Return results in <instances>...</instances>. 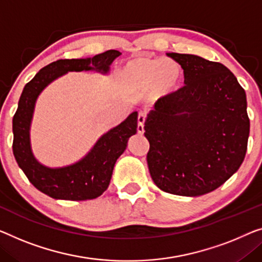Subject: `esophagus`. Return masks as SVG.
<instances>
[{"mask_svg": "<svg viewBox=\"0 0 262 262\" xmlns=\"http://www.w3.org/2000/svg\"><path fill=\"white\" fill-rule=\"evenodd\" d=\"M144 121H146V113H139L138 116V133L143 134L144 133Z\"/></svg>", "mask_w": 262, "mask_h": 262, "instance_id": "1", "label": "esophagus"}]
</instances>
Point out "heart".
<instances>
[{
  "mask_svg": "<svg viewBox=\"0 0 262 262\" xmlns=\"http://www.w3.org/2000/svg\"><path fill=\"white\" fill-rule=\"evenodd\" d=\"M123 87L133 94L149 91L154 99H165L181 87L183 70L177 61L169 58L139 56L132 58L120 69Z\"/></svg>",
  "mask_w": 262,
  "mask_h": 262,
  "instance_id": "obj_1",
  "label": "heart"
}]
</instances>
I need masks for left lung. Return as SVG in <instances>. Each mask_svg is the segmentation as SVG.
I'll use <instances>...</instances> for the list:
<instances>
[{"mask_svg": "<svg viewBox=\"0 0 262 262\" xmlns=\"http://www.w3.org/2000/svg\"><path fill=\"white\" fill-rule=\"evenodd\" d=\"M181 66L185 87L159 99L144 121L150 177L163 192L200 196L243 163L249 136L244 88L224 64L167 53Z\"/></svg>", "mask_w": 262, "mask_h": 262, "instance_id": "1", "label": "left lung"}]
</instances>
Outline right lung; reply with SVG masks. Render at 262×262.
I'll use <instances>...</instances> for the list:
<instances>
[{
    "instance_id": "obj_1",
    "label": "right lung",
    "mask_w": 262,
    "mask_h": 262,
    "mask_svg": "<svg viewBox=\"0 0 262 262\" xmlns=\"http://www.w3.org/2000/svg\"><path fill=\"white\" fill-rule=\"evenodd\" d=\"M121 53L107 50L93 57L57 60L42 68L25 85L13 118V153L19 168L35 188L57 200H91L108 188L115 162L126 150L128 140L138 132V112L101 135L79 161L63 167H48L35 158L30 127L37 97L45 88L69 72H97L107 75Z\"/></svg>"
}]
</instances>
